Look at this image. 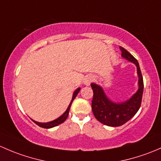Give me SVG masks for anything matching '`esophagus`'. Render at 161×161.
Instances as JSON below:
<instances>
[{
  "mask_svg": "<svg viewBox=\"0 0 161 161\" xmlns=\"http://www.w3.org/2000/svg\"><path fill=\"white\" fill-rule=\"evenodd\" d=\"M92 77H86V78H85V80H84V84H85V85L88 86V85H90V84L92 83Z\"/></svg>",
  "mask_w": 161,
  "mask_h": 161,
  "instance_id": "esophagus-1",
  "label": "esophagus"
}]
</instances>
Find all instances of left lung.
<instances>
[{
    "mask_svg": "<svg viewBox=\"0 0 161 161\" xmlns=\"http://www.w3.org/2000/svg\"><path fill=\"white\" fill-rule=\"evenodd\" d=\"M122 56L137 67L139 76V90L130 100L123 103H114L106 97L102 87L95 84H92L93 99L92 108L93 114L97 121L108 126H120L128 122L136 114L141 106L142 93H143V80L138 61L123 47H119Z\"/></svg>",
    "mask_w": 161,
    "mask_h": 161,
    "instance_id": "1",
    "label": "left lung"
}]
</instances>
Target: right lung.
I'll list each match as a JSON object with an SVG mask.
<instances>
[{"mask_svg":"<svg viewBox=\"0 0 161 161\" xmlns=\"http://www.w3.org/2000/svg\"><path fill=\"white\" fill-rule=\"evenodd\" d=\"M80 88H77V90L75 91L74 93V95H73V98H72V101H71L70 104H69L68 108H67V111H66L65 112H64V114H63L62 115H61L60 117H59L58 119H56V120H53L52 121V122H46V123H41V122H36V121L32 120L33 122H35V123L36 124V125H38L39 126L42 127V128H44V129H49V128H53V127H55L56 125H59V124L63 123V122H64V121L67 119V118L68 117V115H69V108H70V106H71V104H72L73 101L74 100V98L76 97V96L77 95V94H78L79 92H80Z\"/></svg>","mask_w":161,"mask_h":161,"instance_id":"add662e5","label":"right lung"}]
</instances>
